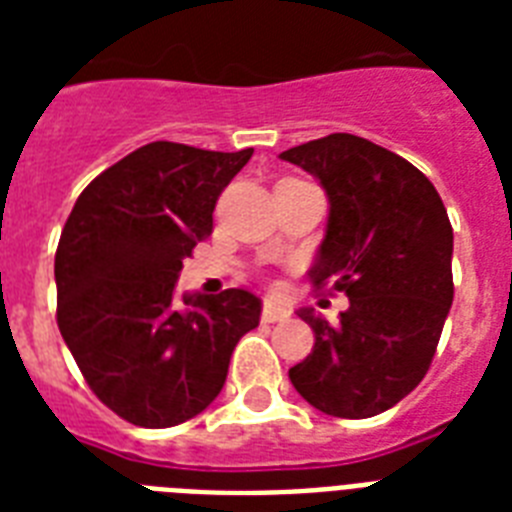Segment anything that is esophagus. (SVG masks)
I'll use <instances>...</instances> for the list:
<instances>
[{
	"mask_svg": "<svg viewBox=\"0 0 512 512\" xmlns=\"http://www.w3.org/2000/svg\"><path fill=\"white\" fill-rule=\"evenodd\" d=\"M289 319V311L287 308H281L276 303H265L263 305V321L265 324H273V321H284Z\"/></svg>",
	"mask_w": 512,
	"mask_h": 512,
	"instance_id": "1",
	"label": "esophagus"
}]
</instances>
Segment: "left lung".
Here are the masks:
<instances>
[{
    "label": "left lung",
    "mask_w": 512,
    "mask_h": 512,
    "mask_svg": "<svg viewBox=\"0 0 512 512\" xmlns=\"http://www.w3.org/2000/svg\"><path fill=\"white\" fill-rule=\"evenodd\" d=\"M279 156L327 193L311 279L350 300L335 324L313 308L297 311L316 342L289 380L319 412L374 417L420 385L452 308L454 233L444 201L414 164L348 132Z\"/></svg>",
    "instance_id": "1"
}]
</instances>
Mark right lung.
Segmentation results:
<instances>
[{"mask_svg":"<svg viewBox=\"0 0 512 512\" xmlns=\"http://www.w3.org/2000/svg\"><path fill=\"white\" fill-rule=\"evenodd\" d=\"M249 156L148 143L84 188L60 233V335L92 393L132 425L172 428L204 412L236 342L260 324L263 303L247 289L175 300L183 257L212 233L217 196Z\"/></svg>","mask_w":512,"mask_h":512,"instance_id":"add662e5","label":"right lung"}]
</instances>
